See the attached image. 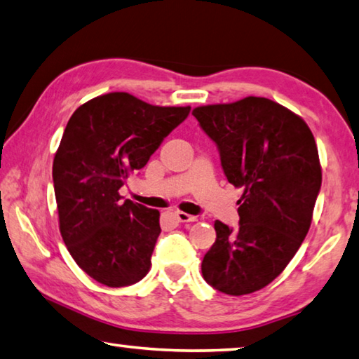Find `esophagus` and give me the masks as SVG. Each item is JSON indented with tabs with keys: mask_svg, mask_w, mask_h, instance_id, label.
I'll list each match as a JSON object with an SVG mask.
<instances>
[{
	"mask_svg": "<svg viewBox=\"0 0 359 359\" xmlns=\"http://www.w3.org/2000/svg\"><path fill=\"white\" fill-rule=\"evenodd\" d=\"M175 218H177L179 223H193V221H198V217H193V215H188L185 212H175Z\"/></svg>",
	"mask_w": 359,
	"mask_h": 359,
	"instance_id": "34e87169",
	"label": "esophagus"
}]
</instances>
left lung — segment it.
Here are the masks:
<instances>
[{
    "label": "left lung",
    "mask_w": 359,
    "mask_h": 359,
    "mask_svg": "<svg viewBox=\"0 0 359 359\" xmlns=\"http://www.w3.org/2000/svg\"><path fill=\"white\" fill-rule=\"evenodd\" d=\"M218 147L229 184L243 188L238 227L215 221L202 276L227 295L264 289L302 246L322 185L314 135L302 117L264 97L193 109Z\"/></svg>",
    "instance_id": "obj_1"
}]
</instances>
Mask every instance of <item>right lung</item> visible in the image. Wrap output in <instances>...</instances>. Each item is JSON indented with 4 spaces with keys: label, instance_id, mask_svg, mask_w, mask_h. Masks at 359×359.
Masks as SVG:
<instances>
[{
    "label": "right lung",
    "instance_id": "right-lung-1",
    "mask_svg": "<svg viewBox=\"0 0 359 359\" xmlns=\"http://www.w3.org/2000/svg\"><path fill=\"white\" fill-rule=\"evenodd\" d=\"M190 109L109 93L69 119L53 160L60 231L70 256L97 283L126 287L151 269L160 212L122 201L119 188L146 166Z\"/></svg>",
    "mask_w": 359,
    "mask_h": 359
}]
</instances>
